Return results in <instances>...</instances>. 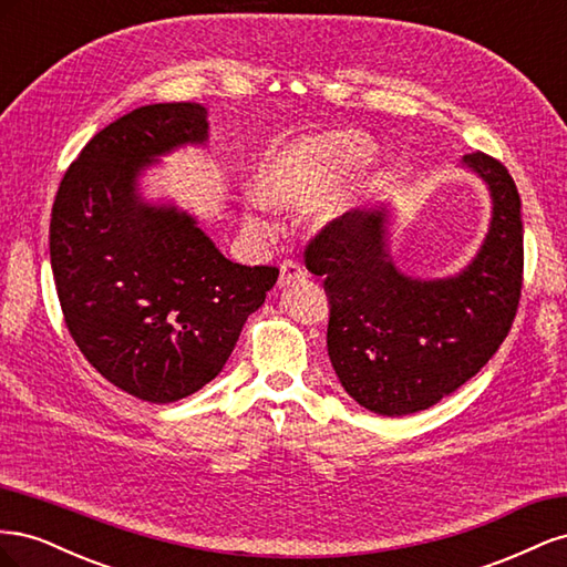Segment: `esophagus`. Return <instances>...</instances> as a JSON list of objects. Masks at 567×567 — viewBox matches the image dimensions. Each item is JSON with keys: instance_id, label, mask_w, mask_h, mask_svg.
<instances>
[{"instance_id": "esophagus-1", "label": "esophagus", "mask_w": 567, "mask_h": 567, "mask_svg": "<svg viewBox=\"0 0 567 567\" xmlns=\"http://www.w3.org/2000/svg\"><path fill=\"white\" fill-rule=\"evenodd\" d=\"M307 271L302 265H298L296 260H284L281 262V274H279V286H288L290 281L305 279Z\"/></svg>"}]
</instances>
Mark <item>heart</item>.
I'll use <instances>...</instances> for the list:
<instances>
[{
  "mask_svg": "<svg viewBox=\"0 0 567 567\" xmlns=\"http://www.w3.org/2000/svg\"><path fill=\"white\" fill-rule=\"evenodd\" d=\"M371 142L359 132H331L271 148L257 167L252 196L267 208H290L329 192L371 156ZM250 229L255 217H246Z\"/></svg>",
  "mask_w": 567,
  "mask_h": 567,
  "instance_id": "b5f03b06",
  "label": "heart"
}]
</instances>
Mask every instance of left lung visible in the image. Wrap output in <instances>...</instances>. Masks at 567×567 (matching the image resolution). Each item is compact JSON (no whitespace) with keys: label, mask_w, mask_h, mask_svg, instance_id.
I'll list each match as a JSON object with an SVG mask.
<instances>
[{"label":"left lung","mask_w":567,"mask_h":567,"mask_svg":"<svg viewBox=\"0 0 567 567\" xmlns=\"http://www.w3.org/2000/svg\"><path fill=\"white\" fill-rule=\"evenodd\" d=\"M492 192V225L458 277L419 281L394 269L385 213H346L305 246L323 277L331 315L326 346L342 388L381 416L437 404L483 369L508 336L523 290L520 194L504 163L463 156Z\"/></svg>","instance_id":"left-lung-1"}]
</instances>
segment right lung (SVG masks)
Here are the masks:
<instances>
[{
  "mask_svg": "<svg viewBox=\"0 0 567 567\" xmlns=\"http://www.w3.org/2000/svg\"><path fill=\"white\" fill-rule=\"evenodd\" d=\"M208 140L196 101L134 109L65 169L49 255L68 333L115 388L169 404L208 385L279 269L227 260L196 221L136 196L161 153Z\"/></svg>",
  "mask_w": 567,
  "mask_h": 567,
  "instance_id": "right-lung-1",
  "label": "right lung"
}]
</instances>
